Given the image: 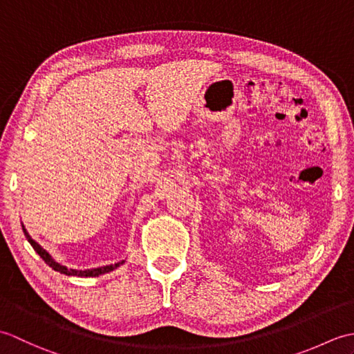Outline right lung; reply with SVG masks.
<instances>
[{
  "label": "right lung",
  "mask_w": 354,
  "mask_h": 354,
  "mask_svg": "<svg viewBox=\"0 0 354 354\" xmlns=\"http://www.w3.org/2000/svg\"><path fill=\"white\" fill-rule=\"evenodd\" d=\"M24 230V234H26V237H27V240L30 242V245L33 246V250L41 255V259L47 263V265L50 266V268H53L55 270H57V272H61V274H65V275H73V277H97V275H102V274H106V272H111V270H114V269H117L120 265H123L124 263V260H122V261H118V263H115V265H109V266H102V268H95V269H86V270H76V269H68L66 266H62V265H59V263H56L55 260L51 259V255L44 250V248L39 245V243H36L35 240L28 236V232L26 231V228H22Z\"/></svg>",
  "instance_id": "right-lung-1"
}]
</instances>
